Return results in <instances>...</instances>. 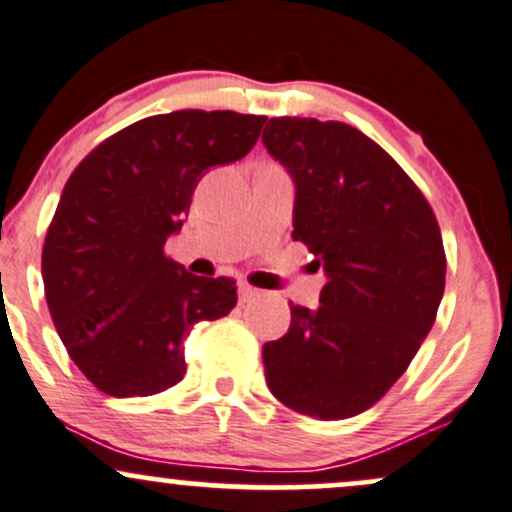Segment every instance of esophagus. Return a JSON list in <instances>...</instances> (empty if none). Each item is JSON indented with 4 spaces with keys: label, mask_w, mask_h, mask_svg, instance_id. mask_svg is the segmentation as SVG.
Here are the masks:
<instances>
[{
    "label": "esophagus",
    "mask_w": 512,
    "mask_h": 512,
    "mask_svg": "<svg viewBox=\"0 0 512 512\" xmlns=\"http://www.w3.org/2000/svg\"><path fill=\"white\" fill-rule=\"evenodd\" d=\"M255 297H257V289H252L250 284H240V287H238L240 304H247V301H252Z\"/></svg>",
    "instance_id": "34e87169"
}]
</instances>
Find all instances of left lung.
<instances>
[{"instance_id":"left-lung-1","label":"left lung","mask_w":512,"mask_h":512,"mask_svg":"<svg viewBox=\"0 0 512 512\" xmlns=\"http://www.w3.org/2000/svg\"><path fill=\"white\" fill-rule=\"evenodd\" d=\"M262 144L292 176L294 233L326 284L265 343L267 387L289 410L346 419L397 383L437 319L446 255L437 218L380 144L343 122L272 117Z\"/></svg>"}]
</instances>
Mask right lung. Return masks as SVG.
Here are the masks:
<instances>
[{
	"label": "right lung",
	"mask_w": 512,
	"mask_h": 512,
	"mask_svg": "<svg viewBox=\"0 0 512 512\" xmlns=\"http://www.w3.org/2000/svg\"><path fill=\"white\" fill-rule=\"evenodd\" d=\"M265 120L230 110L147 117L98 144L68 179L43 242V289L68 355L105 395L179 383L188 331L238 301L233 279L196 277L164 245L201 176L245 157Z\"/></svg>",
	"instance_id": "obj_1"
}]
</instances>
